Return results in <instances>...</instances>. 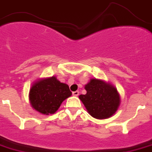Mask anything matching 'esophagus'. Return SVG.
<instances>
[{
  "mask_svg": "<svg viewBox=\"0 0 152 152\" xmlns=\"http://www.w3.org/2000/svg\"><path fill=\"white\" fill-rule=\"evenodd\" d=\"M72 94H73L74 96H78L79 91H75L72 92Z\"/></svg>",
  "mask_w": 152,
  "mask_h": 152,
  "instance_id": "obj_1",
  "label": "esophagus"
}]
</instances>
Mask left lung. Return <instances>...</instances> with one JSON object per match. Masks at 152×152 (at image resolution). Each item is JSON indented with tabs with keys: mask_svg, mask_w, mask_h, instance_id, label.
Returning <instances> with one entry per match:
<instances>
[{
	"mask_svg": "<svg viewBox=\"0 0 152 152\" xmlns=\"http://www.w3.org/2000/svg\"><path fill=\"white\" fill-rule=\"evenodd\" d=\"M87 93L79 98L93 118L105 119L115 113L120 105V95L115 87L102 80L91 79L85 86Z\"/></svg>",
	"mask_w": 152,
	"mask_h": 152,
	"instance_id": "left-lung-1",
	"label": "left lung"
}]
</instances>
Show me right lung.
Instances as JSON below:
<instances>
[{
	"label": "right lung",
	"instance_id": "add662e5",
	"mask_svg": "<svg viewBox=\"0 0 152 152\" xmlns=\"http://www.w3.org/2000/svg\"><path fill=\"white\" fill-rule=\"evenodd\" d=\"M71 94L68 85L52 76L34 82L30 89L29 100L34 109L48 115L55 113L62 102Z\"/></svg>",
	"mask_w": 152,
	"mask_h": 152
}]
</instances>
